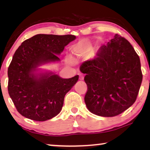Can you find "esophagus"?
Masks as SVG:
<instances>
[{"label":"esophagus","mask_w":150,"mask_h":150,"mask_svg":"<svg viewBox=\"0 0 150 150\" xmlns=\"http://www.w3.org/2000/svg\"><path fill=\"white\" fill-rule=\"evenodd\" d=\"M79 79L81 80V81H83V80L84 79V76H83V75H80Z\"/></svg>","instance_id":"esophagus-1"}]
</instances>
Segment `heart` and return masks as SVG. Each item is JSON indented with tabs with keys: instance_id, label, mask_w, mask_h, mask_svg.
<instances>
[{
	"instance_id": "b5f03b06",
	"label": "heart",
	"mask_w": 150,
	"mask_h": 150,
	"mask_svg": "<svg viewBox=\"0 0 150 150\" xmlns=\"http://www.w3.org/2000/svg\"><path fill=\"white\" fill-rule=\"evenodd\" d=\"M75 54L76 55V56H79V55H80L79 54H78V53H75Z\"/></svg>"
}]
</instances>
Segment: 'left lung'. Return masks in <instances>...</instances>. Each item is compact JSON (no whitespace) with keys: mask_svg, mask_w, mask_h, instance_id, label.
<instances>
[{"mask_svg":"<svg viewBox=\"0 0 150 150\" xmlns=\"http://www.w3.org/2000/svg\"><path fill=\"white\" fill-rule=\"evenodd\" d=\"M85 74L86 106L102 117L118 115L136 101L143 79L139 55L120 35L100 49L97 56L80 67Z\"/></svg>","mask_w":150,"mask_h":150,"instance_id":"obj_1","label":"left lung"}]
</instances>
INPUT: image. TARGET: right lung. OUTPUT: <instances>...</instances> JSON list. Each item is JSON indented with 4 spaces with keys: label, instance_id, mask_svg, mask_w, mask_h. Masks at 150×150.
<instances>
[{
    "label": "right lung",
    "instance_id": "1",
    "mask_svg": "<svg viewBox=\"0 0 150 150\" xmlns=\"http://www.w3.org/2000/svg\"><path fill=\"white\" fill-rule=\"evenodd\" d=\"M75 39L73 35L38 34L24 41L16 50L8 68V92L22 116L44 122L60 112L65 94L79 75L64 79L52 73L33 71L43 63L60 61L57 54Z\"/></svg>",
    "mask_w": 150,
    "mask_h": 150
}]
</instances>
